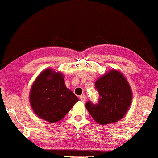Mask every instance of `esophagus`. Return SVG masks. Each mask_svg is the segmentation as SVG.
Masks as SVG:
<instances>
[{
    "mask_svg": "<svg viewBox=\"0 0 158 158\" xmlns=\"http://www.w3.org/2000/svg\"><path fill=\"white\" fill-rule=\"evenodd\" d=\"M80 100L82 102H85V101H86V97H85V95H81L80 97Z\"/></svg>",
    "mask_w": 158,
    "mask_h": 158,
    "instance_id": "esophagus-1",
    "label": "esophagus"
}]
</instances>
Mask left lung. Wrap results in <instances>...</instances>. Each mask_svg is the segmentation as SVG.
I'll return each instance as SVG.
<instances>
[{
  "mask_svg": "<svg viewBox=\"0 0 158 158\" xmlns=\"http://www.w3.org/2000/svg\"><path fill=\"white\" fill-rule=\"evenodd\" d=\"M99 93L98 103L86 102L85 107L100 125H107L121 120L129 110L132 91L129 83L120 72L112 70L95 83Z\"/></svg>",
  "mask_w": 158,
  "mask_h": 158,
  "instance_id": "left-lung-1",
  "label": "left lung"
}]
</instances>
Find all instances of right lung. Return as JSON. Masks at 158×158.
<instances>
[{"label":"right lung","instance_id":"right-lung-1","mask_svg":"<svg viewBox=\"0 0 158 158\" xmlns=\"http://www.w3.org/2000/svg\"><path fill=\"white\" fill-rule=\"evenodd\" d=\"M64 77L50 69L37 77L30 92V103L39 118L49 122H56L68 114L78 102L77 96L66 88Z\"/></svg>","mask_w":158,"mask_h":158}]
</instances>
